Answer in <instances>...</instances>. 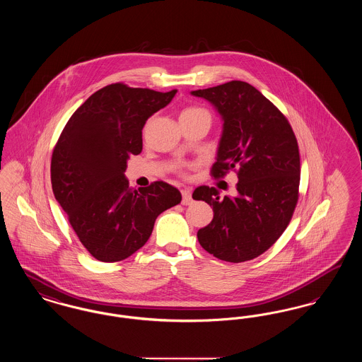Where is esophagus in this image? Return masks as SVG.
<instances>
[{
  "instance_id": "obj_1",
  "label": "esophagus",
  "mask_w": 362,
  "mask_h": 362,
  "mask_svg": "<svg viewBox=\"0 0 362 362\" xmlns=\"http://www.w3.org/2000/svg\"><path fill=\"white\" fill-rule=\"evenodd\" d=\"M182 197H183V199H182V204L183 205H189L191 202H192V198H191V191L189 189H182Z\"/></svg>"
}]
</instances>
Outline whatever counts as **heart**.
I'll return each mask as SVG.
<instances>
[{
    "instance_id": "b5f03b06",
    "label": "heart",
    "mask_w": 362,
    "mask_h": 362,
    "mask_svg": "<svg viewBox=\"0 0 362 362\" xmlns=\"http://www.w3.org/2000/svg\"><path fill=\"white\" fill-rule=\"evenodd\" d=\"M195 115H209V114H207L206 110L199 108V107H187L180 114V117H195ZM179 170L183 171L185 165H179Z\"/></svg>"
}]
</instances>
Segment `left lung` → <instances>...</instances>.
Returning a JSON list of instances; mask_svg holds the SVG:
<instances>
[{
    "mask_svg": "<svg viewBox=\"0 0 362 362\" xmlns=\"http://www.w3.org/2000/svg\"><path fill=\"white\" fill-rule=\"evenodd\" d=\"M213 104L223 118L211 176L235 170L238 195L197 187L195 201L213 207L211 223L197 233L204 250L225 262L240 263L267 251L292 220L298 201L300 153L285 115L257 88L244 81L191 92Z\"/></svg>",
    "mask_w": 362,
    "mask_h": 362,
    "instance_id": "8db88e82",
    "label": "left lung"
}]
</instances>
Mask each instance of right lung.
Returning a JSON list of instances; mask_svg holds the SVG:
<instances>
[{
    "label": "right lung",
    "mask_w": 362,
    "mask_h": 362,
    "mask_svg": "<svg viewBox=\"0 0 362 362\" xmlns=\"http://www.w3.org/2000/svg\"><path fill=\"white\" fill-rule=\"evenodd\" d=\"M176 92L104 86L76 110L54 148V197L100 262L133 255L151 238L158 214L182 201L180 191L165 182L134 189L124 176L130 156L142 151L145 123Z\"/></svg>",
    "instance_id": "1"
}]
</instances>
